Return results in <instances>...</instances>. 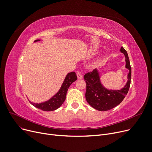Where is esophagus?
<instances>
[{
  "label": "esophagus",
  "instance_id": "obj_1",
  "mask_svg": "<svg viewBox=\"0 0 152 152\" xmlns=\"http://www.w3.org/2000/svg\"><path fill=\"white\" fill-rule=\"evenodd\" d=\"M77 77L78 79H81L83 78V75L81 73H77Z\"/></svg>",
  "mask_w": 152,
  "mask_h": 152
}]
</instances>
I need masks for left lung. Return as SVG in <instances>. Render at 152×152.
<instances>
[{"instance_id":"left-lung-1","label":"left lung","mask_w":152,"mask_h":152,"mask_svg":"<svg viewBox=\"0 0 152 152\" xmlns=\"http://www.w3.org/2000/svg\"><path fill=\"white\" fill-rule=\"evenodd\" d=\"M124 54L126 68L129 69L127 81L120 90H108L101 83L99 71L97 69L84 76L86 83V99L89 104L99 111H108L121 103L129 91L131 80V67L128 55L123 47L120 49Z\"/></svg>"}]
</instances>
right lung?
<instances>
[{"label":"right lung","instance_id":"right-lung-1","mask_svg":"<svg viewBox=\"0 0 152 152\" xmlns=\"http://www.w3.org/2000/svg\"><path fill=\"white\" fill-rule=\"evenodd\" d=\"M39 41L40 40L37 39L34 41V42H37ZM76 80H77V76L75 72H71L66 76L65 80H64L58 92L49 100L40 103H35L30 101L29 102L35 107L43 111H51L57 110L60 107L63 102H65L69 87L72 83L76 81Z\"/></svg>","mask_w":152,"mask_h":152}]
</instances>
